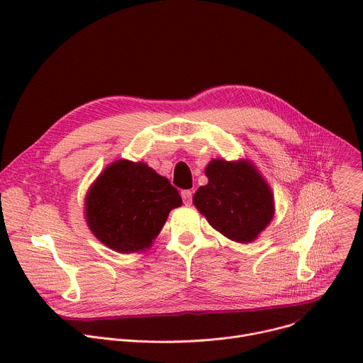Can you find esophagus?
<instances>
[{"label":"esophagus","instance_id":"1","mask_svg":"<svg viewBox=\"0 0 363 363\" xmlns=\"http://www.w3.org/2000/svg\"><path fill=\"white\" fill-rule=\"evenodd\" d=\"M181 196H182V201H184V204H191V201H193V193L189 191V189H184V191H181Z\"/></svg>","mask_w":363,"mask_h":363}]
</instances>
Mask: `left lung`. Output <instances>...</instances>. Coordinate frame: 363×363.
Here are the masks:
<instances>
[{
    "mask_svg": "<svg viewBox=\"0 0 363 363\" xmlns=\"http://www.w3.org/2000/svg\"><path fill=\"white\" fill-rule=\"evenodd\" d=\"M193 203L216 231L237 242L256 240L274 216L271 188L249 162L212 160Z\"/></svg>",
    "mask_w": 363,
    "mask_h": 363,
    "instance_id": "8db88e82",
    "label": "left lung"
}]
</instances>
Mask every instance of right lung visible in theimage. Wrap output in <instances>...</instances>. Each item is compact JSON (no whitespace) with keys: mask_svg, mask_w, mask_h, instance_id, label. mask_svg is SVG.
Wrapping results in <instances>:
<instances>
[{"mask_svg":"<svg viewBox=\"0 0 363 363\" xmlns=\"http://www.w3.org/2000/svg\"><path fill=\"white\" fill-rule=\"evenodd\" d=\"M182 204L178 189L144 163L110 164L86 196V222L101 242L119 253L147 249L172 208Z\"/></svg>","mask_w":363,"mask_h":363,"instance_id":"obj_1","label":"right lung"}]
</instances>
